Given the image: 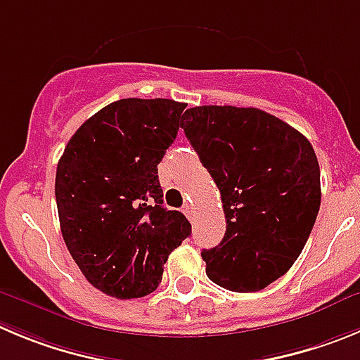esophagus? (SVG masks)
<instances>
[{"label":"esophagus","instance_id":"obj_1","mask_svg":"<svg viewBox=\"0 0 360 360\" xmlns=\"http://www.w3.org/2000/svg\"><path fill=\"white\" fill-rule=\"evenodd\" d=\"M183 213L186 214V217L190 218V220H193V206H191V204H184V206H183Z\"/></svg>","mask_w":360,"mask_h":360}]
</instances>
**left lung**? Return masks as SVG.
<instances>
[{"label":"left lung","mask_w":360,"mask_h":360,"mask_svg":"<svg viewBox=\"0 0 360 360\" xmlns=\"http://www.w3.org/2000/svg\"><path fill=\"white\" fill-rule=\"evenodd\" d=\"M181 127L217 183L226 214L224 240L202 250L207 277L236 293L264 290L293 266L320 211L311 142L257 108L195 106Z\"/></svg>","instance_id":"8db88e82"}]
</instances>
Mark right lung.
<instances>
[{
  "instance_id": "1",
  "label": "right lung",
  "mask_w": 360,
  "mask_h": 360,
  "mask_svg": "<svg viewBox=\"0 0 360 360\" xmlns=\"http://www.w3.org/2000/svg\"><path fill=\"white\" fill-rule=\"evenodd\" d=\"M184 103L120 99L72 134L56 167L60 229L86 281L110 297L153 293L170 252L191 234L163 207L158 163L174 143Z\"/></svg>"
}]
</instances>
